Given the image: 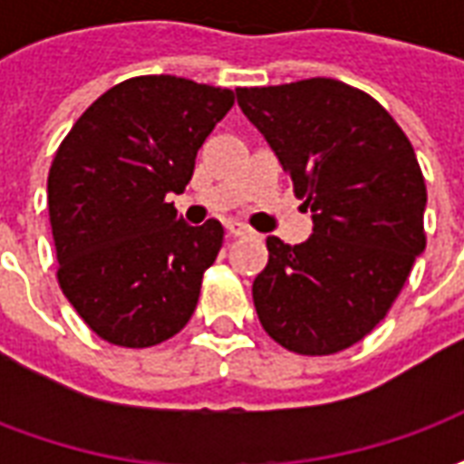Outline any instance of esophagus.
Instances as JSON below:
<instances>
[{"mask_svg":"<svg viewBox=\"0 0 464 464\" xmlns=\"http://www.w3.org/2000/svg\"><path fill=\"white\" fill-rule=\"evenodd\" d=\"M228 228V236H233V238H243V236H251V231L243 226V223H228L226 226Z\"/></svg>","mask_w":464,"mask_h":464,"instance_id":"obj_1","label":"esophagus"}]
</instances>
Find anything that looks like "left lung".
<instances>
[{"label":"left lung","mask_w":464,"mask_h":464,"mask_svg":"<svg viewBox=\"0 0 464 464\" xmlns=\"http://www.w3.org/2000/svg\"><path fill=\"white\" fill-rule=\"evenodd\" d=\"M313 213V236L266 238L253 281L263 331L298 355H333L378 325L425 251V179L412 143L365 92L338 79L236 89Z\"/></svg>","instance_id":"1"}]
</instances>
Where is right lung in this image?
Wrapping results in <instances>:
<instances>
[{"label": "right lung", "mask_w": 464, "mask_h": 464, "mask_svg": "<svg viewBox=\"0 0 464 464\" xmlns=\"http://www.w3.org/2000/svg\"><path fill=\"white\" fill-rule=\"evenodd\" d=\"M231 106V89L133 76L99 96L59 143L46 181L56 281L102 341L151 348L191 321L223 226H186L166 196L183 193Z\"/></svg>", "instance_id": "right-lung-1"}]
</instances>
